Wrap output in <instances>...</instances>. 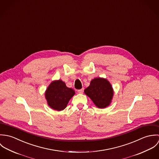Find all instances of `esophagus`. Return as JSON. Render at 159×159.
<instances>
[{"label":"esophagus","instance_id":"obj_1","mask_svg":"<svg viewBox=\"0 0 159 159\" xmlns=\"http://www.w3.org/2000/svg\"><path fill=\"white\" fill-rule=\"evenodd\" d=\"M83 91H84V88H83V89H80V90H78V92L79 93H83Z\"/></svg>","mask_w":159,"mask_h":159}]
</instances>
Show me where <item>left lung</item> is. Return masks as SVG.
I'll list each match as a JSON object with an SVG mask.
<instances>
[{"mask_svg":"<svg viewBox=\"0 0 159 159\" xmlns=\"http://www.w3.org/2000/svg\"><path fill=\"white\" fill-rule=\"evenodd\" d=\"M84 93L97 108L103 109L111 104L114 90L109 81L106 78L98 77L91 80L89 86L85 89Z\"/></svg>","mask_w":159,"mask_h":159,"instance_id":"1","label":"left lung"}]
</instances>
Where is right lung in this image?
Listing matches in <instances>:
<instances>
[{
    "instance_id": "right-lung-1",
    "label": "right lung",
    "mask_w": 159,
    "mask_h": 159,
    "mask_svg": "<svg viewBox=\"0 0 159 159\" xmlns=\"http://www.w3.org/2000/svg\"><path fill=\"white\" fill-rule=\"evenodd\" d=\"M75 94V91L67 87L61 80L52 81L47 88L45 93L48 106L58 111L64 110L68 102Z\"/></svg>"
}]
</instances>
